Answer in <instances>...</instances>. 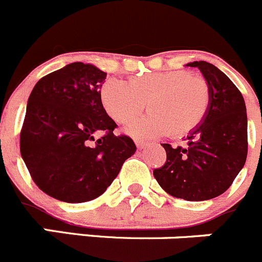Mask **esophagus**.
I'll return each instance as SVG.
<instances>
[{"label":"esophagus","mask_w":262,"mask_h":262,"mask_svg":"<svg viewBox=\"0 0 262 262\" xmlns=\"http://www.w3.org/2000/svg\"><path fill=\"white\" fill-rule=\"evenodd\" d=\"M134 142H136V146L139 148V150H141V148H143L146 146V142H143V141H141V139H136Z\"/></svg>","instance_id":"obj_1"}]
</instances>
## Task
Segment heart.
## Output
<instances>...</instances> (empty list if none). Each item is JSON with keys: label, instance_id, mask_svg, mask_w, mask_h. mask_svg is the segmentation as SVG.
I'll return each mask as SVG.
<instances>
[{"label": "heart", "instance_id": "b5f03b06", "mask_svg": "<svg viewBox=\"0 0 262 262\" xmlns=\"http://www.w3.org/2000/svg\"><path fill=\"white\" fill-rule=\"evenodd\" d=\"M209 101L207 81L186 71L143 73L128 82L110 79L101 88L102 106L116 123H132L147 102L150 114L126 129L139 138L187 136L203 121Z\"/></svg>", "mask_w": 262, "mask_h": 262}]
</instances>
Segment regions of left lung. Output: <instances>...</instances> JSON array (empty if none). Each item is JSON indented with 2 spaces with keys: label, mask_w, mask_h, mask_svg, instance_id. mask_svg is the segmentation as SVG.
Wrapping results in <instances>:
<instances>
[{
  "label": "left lung",
  "mask_w": 262,
  "mask_h": 262,
  "mask_svg": "<svg viewBox=\"0 0 262 262\" xmlns=\"http://www.w3.org/2000/svg\"><path fill=\"white\" fill-rule=\"evenodd\" d=\"M186 66L199 68L208 84V111L187 136L186 147L161 143L167 161L154 169V177L172 196L202 202L224 194L244 167L247 111L242 93L222 71L204 60Z\"/></svg>",
  "instance_id": "left-lung-1"
}]
</instances>
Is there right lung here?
Returning <instances> with one entry per match:
<instances>
[{
  "instance_id": "add662e5",
  "label": "right lung",
  "mask_w": 262,
  "mask_h": 262,
  "mask_svg": "<svg viewBox=\"0 0 262 262\" xmlns=\"http://www.w3.org/2000/svg\"><path fill=\"white\" fill-rule=\"evenodd\" d=\"M107 73L75 62L43 76L32 90L20 132V154L32 180L49 196L84 203L103 194L133 139L115 136L101 102Z\"/></svg>"
}]
</instances>
